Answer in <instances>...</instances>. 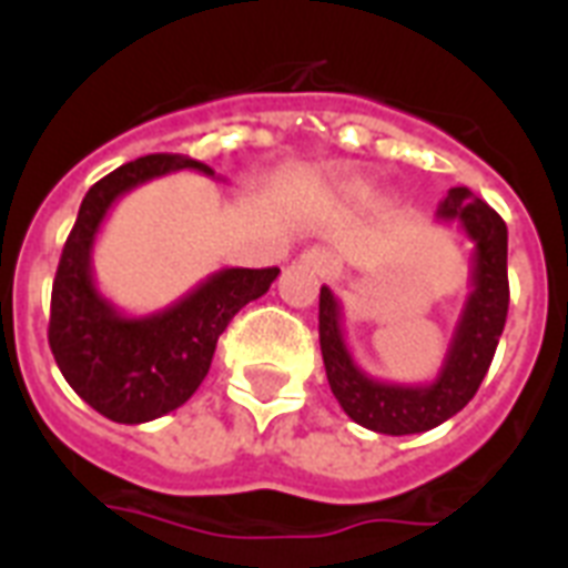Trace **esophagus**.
I'll use <instances>...</instances> for the list:
<instances>
[{"instance_id": "esophagus-1", "label": "esophagus", "mask_w": 568, "mask_h": 568, "mask_svg": "<svg viewBox=\"0 0 568 568\" xmlns=\"http://www.w3.org/2000/svg\"><path fill=\"white\" fill-rule=\"evenodd\" d=\"M303 265L312 267V271H318V274H329L333 271V265H336V258H333V253L324 247H312L303 253Z\"/></svg>"}]
</instances>
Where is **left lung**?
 I'll use <instances>...</instances> for the list:
<instances>
[{"label": "left lung", "instance_id": "1", "mask_svg": "<svg viewBox=\"0 0 568 568\" xmlns=\"http://www.w3.org/2000/svg\"><path fill=\"white\" fill-rule=\"evenodd\" d=\"M442 221H457L475 241L471 292L466 297L454 342L439 377L427 386L379 383L354 363L342 336V306L327 285H321L318 333L321 356L333 395L356 424L386 436L424 433L448 422L475 397L493 365L495 347L507 324V223L501 214L468 189H450L439 205Z\"/></svg>", "mask_w": 568, "mask_h": 568}]
</instances>
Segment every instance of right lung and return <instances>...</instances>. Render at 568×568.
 <instances>
[{"instance_id":"right-lung-1","label":"right lung","mask_w":568,"mask_h":568,"mask_svg":"<svg viewBox=\"0 0 568 568\" xmlns=\"http://www.w3.org/2000/svg\"><path fill=\"white\" fill-rule=\"evenodd\" d=\"M185 168L214 176L209 164L189 155L155 153L97 182L79 205L58 262L49 347L75 395L111 422L144 424L185 404L209 374L232 315L262 297L280 274V267H223L182 301L144 318H129L97 292L91 250L114 200Z\"/></svg>"}]
</instances>
